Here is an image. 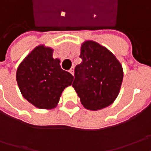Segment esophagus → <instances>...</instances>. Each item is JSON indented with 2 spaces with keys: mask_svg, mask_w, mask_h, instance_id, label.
<instances>
[{
  "mask_svg": "<svg viewBox=\"0 0 151 151\" xmlns=\"http://www.w3.org/2000/svg\"><path fill=\"white\" fill-rule=\"evenodd\" d=\"M74 70H74V67H72V68L70 70V73L72 76H74V74H75V71H74Z\"/></svg>",
  "mask_w": 151,
  "mask_h": 151,
  "instance_id": "esophagus-1",
  "label": "esophagus"
}]
</instances>
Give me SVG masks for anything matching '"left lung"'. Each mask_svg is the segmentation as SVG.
Masks as SVG:
<instances>
[{
    "mask_svg": "<svg viewBox=\"0 0 151 151\" xmlns=\"http://www.w3.org/2000/svg\"><path fill=\"white\" fill-rule=\"evenodd\" d=\"M80 58L72 86L81 104L94 111L109 106L119 95L124 78L120 62L107 48L91 40L81 44Z\"/></svg>",
    "mask_w": 151,
    "mask_h": 151,
    "instance_id": "8db88e82",
    "label": "left lung"
}]
</instances>
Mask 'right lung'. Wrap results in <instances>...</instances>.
<instances>
[{"label":"right lung","instance_id":"add662e5","mask_svg":"<svg viewBox=\"0 0 151 151\" xmlns=\"http://www.w3.org/2000/svg\"><path fill=\"white\" fill-rule=\"evenodd\" d=\"M53 49L37 46L22 61L17 82L22 96L40 109L55 108L62 91L72 84L74 76L61 69L60 60L53 58Z\"/></svg>","mask_w":151,"mask_h":151}]
</instances>
